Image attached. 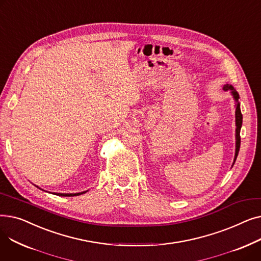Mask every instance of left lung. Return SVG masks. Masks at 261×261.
Listing matches in <instances>:
<instances>
[{
    "label": "left lung",
    "mask_w": 261,
    "mask_h": 261,
    "mask_svg": "<svg viewBox=\"0 0 261 261\" xmlns=\"http://www.w3.org/2000/svg\"><path fill=\"white\" fill-rule=\"evenodd\" d=\"M223 90L224 91H230L231 95H232V98H234L236 105V111H235V121H236V149H235V158H234V162H232V165L231 167L234 166V164L236 162V159L238 156V152H239V149H240V130H241V126H242V114H241V110H240V102H239V94L238 92L234 89L231 85H224L223 86Z\"/></svg>",
    "instance_id": "obj_1"
}]
</instances>
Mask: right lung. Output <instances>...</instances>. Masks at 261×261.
<instances>
[{
	"instance_id": "obj_1",
	"label": "right lung",
	"mask_w": 261,
	"mask_h": 261,
	"mask_svg": "<svg viewBox=\"0 0 261 261\" xmlns=\"http://www.w3.org/2000/svg\"><path fill=\"white\" fill-rule=\"evenodd\" d=\"M38 188H40L39 186H37ZM41 189V188H40ZM43 190V189H42ZM88 190L86 191H81V193H76V194H60V193H54V195L56 196H60V197H74V196H79V195H82V194H86Z\"/></svg>"
}]
</instances>
